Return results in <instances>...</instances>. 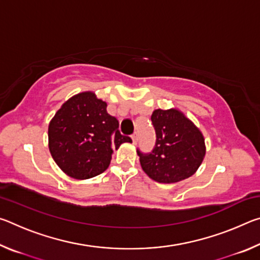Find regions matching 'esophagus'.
<instances>
[{"mask_svg": "<svg viewBox=\"0 0 260 260\" xmlns=\"http://www.w3.org/2000/svg\"><path fill=\"white\" fill-rule=\"evenodd\" d=\"M132 140H133V143L136 144V142H138V133H134L132 135Z\"/></svg>", "mask_w": 260, "mask_h": 260, "instance_id": "34e87169", "label": "esophagus"}]
</instances>
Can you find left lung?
<instances>
[{
	"instance_id": "1",
	"label": "left lung",
	"mask_w": 260,
	"mask_h": 260,
	"mask_svg": "<svg viewBox=\"0 0 260 260\" xmlns=\"http://www.w3.org/2000/svg\"><path fill=\"white\" fill-rule=\"evenodd\" d=\"M156 144L150 153L138 150L140 164L149 178L175 183L196 173L206 152L199 127L178 109H157L151 114Z\"/></svg>"
}]
</instances>
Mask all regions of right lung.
<instances>
[{"instance_id":"1","label":"right lung","mask_w":260,"mask_h":260,"mask_svg":"<svg viewBox=\"0 0 260 260\" xmlns=\"http://www.w3.org/2000/svg\"><path fill=\"white\" fill-rule=\"evenodd\" d=\"M118 127L119 122L107 111V103L93 91H82L69 99L50 120L49 151L69 177L94 178L108 169L113 149L132 142Z\"/></svg>"}]
</instances>
